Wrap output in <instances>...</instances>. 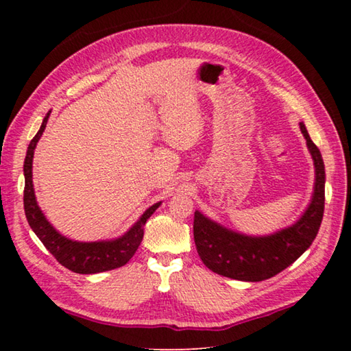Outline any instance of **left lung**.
I'll return each instance as SVG.
<instances>
[{"label": "left lung", "mask_w": 351, "mask_h": 351, "mask_svg": "<svg viewBox=\"0 0 351 351\" xmlns=\"http://www.w3.org/2000/svg\"><path fill=\"white\" fill-rule=\"evenodd\" d=\"M300 132L314 162V190L310 204L294 224L269 235H246L224 228L195 210L193 239L199 258L210 271L241 282H261L288 268L316 239L324 217L325 165L304 122Z\"/></svg>", "instance_id": "obj_1"}]
</instances>
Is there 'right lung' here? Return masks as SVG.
I'll return each mask as SVG.
<instances>
[{"instance_id":"add662e5","label":"right lung","mask_w":351,"mask_h":351,"mask_svg":"<svg viewBox=\"0 0 351 351\" xmlns=\"http://www.w3.org/2000/svg\"><path fill=\"white\" fill-rule=\"evenodd\" d=\"M49 114L51 111L45 116L38 133L29 144L25 167H23L25 170V213L27 223L47 251L54 255L58 263L69 271L77 272V274H97V272L121 268V266L127 265L134 252L138 251L141 241L144 239V224L153 215V212L161 206V201L148 207L138 221L117 239L102 241H75L62 235L54 226L47 221L45 213L41 212L37 198H35L32 182L34 150L45 132Z\"/></svg>"}]
</instances>
